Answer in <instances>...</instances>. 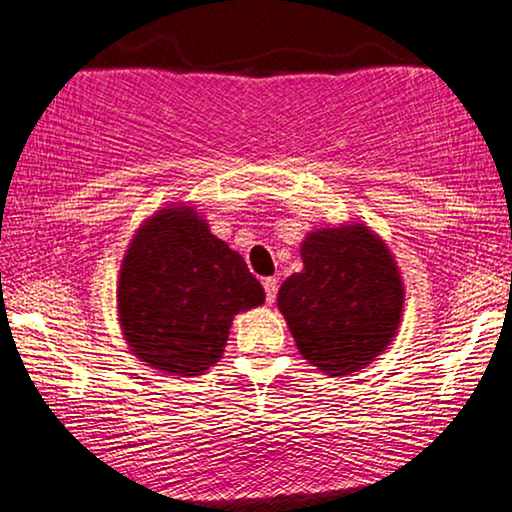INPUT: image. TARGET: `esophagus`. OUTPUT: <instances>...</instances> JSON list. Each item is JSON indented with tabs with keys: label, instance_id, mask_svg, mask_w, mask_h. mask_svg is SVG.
<instances>
[{
	"label": "esophagus",
	"instance_id": "34e87169",
	"mask_svg": "<svg viewBox=\"0 0 512 512\" xmlns=\"http://www.w3.org/2000/svg\"><path fill=\"white\" fill-rule=\"evenodd\" d=\"M262 285H264V292H267V304H274L276 292H278V281L276 278H264Z\"/></svg>",
	"mask_w": 512,
	"mask_h": 512
}]
</instances>
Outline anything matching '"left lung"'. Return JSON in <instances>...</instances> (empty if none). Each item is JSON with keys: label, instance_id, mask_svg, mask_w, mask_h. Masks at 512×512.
Here are the masks:
<instances>
[{"label": "left lung", "instance_id": "1", "mask_svg": "<svg viewBox=\"0 0 512 512\" xmlns=\"http://www.w3.org/2000/svg\"><path fill=\"white\" fill-rule=\"evenodd\" d=\"M304 269L278 290L304 360L330 377H349L377 360L398 335L405 285L384 238L363 222L304 236Z\"/></svg>", "mask_w": 512, "mask_h": 512}]
</instances>
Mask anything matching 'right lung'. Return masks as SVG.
I'll list each match as a JSON object with an SVG mask.
<instances>
[{
  "label": "right lung",
  "instance_id": "obj_1",
  "mask_svg": "<svg viewBox=\"0 0 512 512\" xmlns=\"http://www.w3.org/2000/svg\"><path fill=\"white\" fill-rule=\"evenodd\" d=\"M264 304L243 257L194 206L168 203L135 231L121 262L117 316L140 363L196 377L220 363L236 313Z\"/></svg>",
  "mask_w": 512,
  "mask_h": 512
}]
</instances>
